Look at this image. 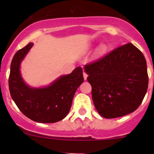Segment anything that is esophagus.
Returning <instances> with one entry per match:
<instances>
[{"label":"esophagus","mask_w":154,"mask_h":154,"mask_svg":"<svg viewBox=\"0 0 154 154\" xmlns=\"http://www.w3.org/2000/svg\"><path fill=\"white\" fill-rule=\"evenodd\" d=\"M87 77H88V75H87L86 73L83 72V78H84V80H86V79H87Z\"/></svg>","instance_id":"34e87169"}]
</instances>
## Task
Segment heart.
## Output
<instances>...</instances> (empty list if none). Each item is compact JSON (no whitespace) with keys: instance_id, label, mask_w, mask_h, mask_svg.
Here are the masks:
<instances>
[{"instance_id":"b5f03b06","label":"heart","mask_w":154,"mask_h":154,"mask_svg":"<svg viewBox=\"0 0 154 154\" xmlns=\"http://www.w3.org/2000/svg\"><path fill=\"white\" fill-rule=\"evenodd\" d=\"M93 45H90L89 49H91L93 48ZM107 50H108V47L106 44H100L98 47L97 48V49L95 50V52H94V57L96 58H99V57H101L102 56L104 55L106 53Z\"/></svg>"}]
</instances>
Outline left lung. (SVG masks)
Here are the masks:
<instances>
[{"label": "left lung", "mask_w": 154, "mask_h": 154, "mask_svg": "<svg viewBox=\"0 0 154 154\" xmlns=\"http://www.w3.org/2000/svg\"><path fill=\"white\" fill-rule=\"evenodd\" d=\"M84 71L91 86L94 106L106 119L122 117L134 112L147 92V63L142 53L131 43L86 65Z\"/></svg>", "instance_id": "8db88e82"}]
</instances>
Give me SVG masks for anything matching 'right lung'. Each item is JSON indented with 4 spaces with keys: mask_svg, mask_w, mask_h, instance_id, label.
Segmentation results:
<instances>
[{
    "mask_svg": "<svg viewBox=\"0 0 154 154\" xmlns=\"http://www.w3.org/2000/svg\"><path fill=\"white\" fill-rule=\"evenodd\" d=\"M33 46L29 43L17 51L10 66L9 88L11 97L20 111L38 123H55L68 115L73 97L84 79L81 67L71 74L60 76L49 85L32 87L25 83L21 73V64Z\"/></svg>",
    "mask_w": 154,
    "mask_h": 154,
    "instance_id": "right-lung-1",
    "label": "right lung"
}]
</instances>
